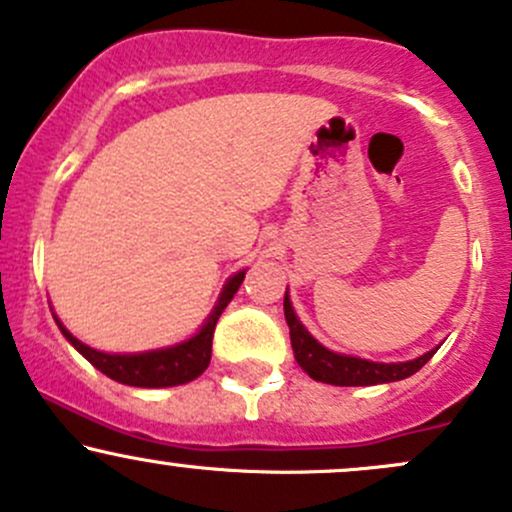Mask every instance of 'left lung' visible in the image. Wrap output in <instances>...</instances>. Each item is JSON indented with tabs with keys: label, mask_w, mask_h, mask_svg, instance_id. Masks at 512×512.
<instances>
[{
	"label": "left lung",
	"mask_w": 512,
	"mask_h": 512,
	"mask_svg": "<svg viewBox=\"0 0 512 512\" xmlns=\"http://www.w3.org/2000/svg\"><path fill=\"white\" fill-rule=\"evenodd\" d=\"M284 316L289 325L291 335V350H294L296 362L311 379L323 381V384L333 386H374V384H389V381H401L418 372L420 367L428 364V359L435 355V350L425 352L423 357L411 359V362H369V359H359L350 355H338V352L328 350L308 333L296 318L294 306L289 301V291L284 294Z\"/></svg>",
	"instance_id": "8db88e82"
}]
</instances>
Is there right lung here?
I'll use <instances>...</instances> for the list:
<instances>
[{
	"instance_id": "obj_1",
	"label": "right lung",
	"mask_w": 512,
	"mask_h": 512,
	"mask_svg": "<svg viewBox=\"0 0 512 512\" xmlns=\"http://www.w3.org/2000/svg\"><path fill=\"white\" fill-rule=\"evenodd\" d=\"M243 279H245V269L228 279V284L223 286L221 296H218L216 308H213L209 320L201 325V330L194 335V338L179 342V345L165 347V350L138 352V355H106V352L92 350V347L77 340L58 318H55V323H58V328L63 330L67 342H70V345L75 347V350L80 352L89 364H94L101 374L109 376V379L119 381V384L140 386V389H165V386H179V384H187V381H194L196 376L204 374L206 367H209L213 330H216V323L218 318H221L223 308L228 306L230 299L235 296V291L240 289Z\"/></svg>"
}]
</instances>
